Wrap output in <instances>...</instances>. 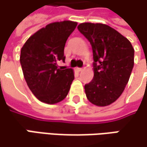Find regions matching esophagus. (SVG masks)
Returning <instances> with one entry per match:
<instances>
[{"instance_id":"obj_1","label":"esophagus","mask_w":147,"mask_h":147,"mask_svg":"<svg viewBox=\"0 0 147 147\" xmlns=\"http://www.w3.org/2000/svg\"><path fill=\"white\" fill-rule=\"evenodd\" d=\"M76 71H77L78 72H81V71H82V68H78V67H77V68H76Z\"/></svg>"}]
</instances>
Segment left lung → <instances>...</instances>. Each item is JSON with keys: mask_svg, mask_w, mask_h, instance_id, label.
<instances>
[{"mask_svg": "<svg viewBox=\"0 0 147 147\" xmlns=\"http://www.w3.org/2000/svg\"><path fill=\"white\" fill-rule=\"evenodd\" d=\"M77 28L90 42L93 53L94 76L85 85L87 99L98 107L110 105L129 82L134 48L125 37L106 24L83 22Z\"/></svg>", "mask_w": 147, "mask_h": 147, "instance_id": "obj_1", "label": "left lung"}]
</instances>
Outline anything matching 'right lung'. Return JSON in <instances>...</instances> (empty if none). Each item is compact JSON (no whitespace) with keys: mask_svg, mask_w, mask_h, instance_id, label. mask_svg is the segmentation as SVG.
<instances>
[{"mask_svg":"<svg viewBox=\"0 0 147 147\" xmlns=\"http://www.w3.org/2000/svg\"><path fill=\"white\" fill-rule=\"evenodd\" d=\"M76 25L72 21L49 23L30 36L21 49L25 81L33 94L43 102L57 103L70 91L73 70L59 66L57 62L65 60V42Z\"/></svg>","mask_w":147,"mask_h":147,"instance_id":"obj_1","label":"right lung"}]
</instances>
